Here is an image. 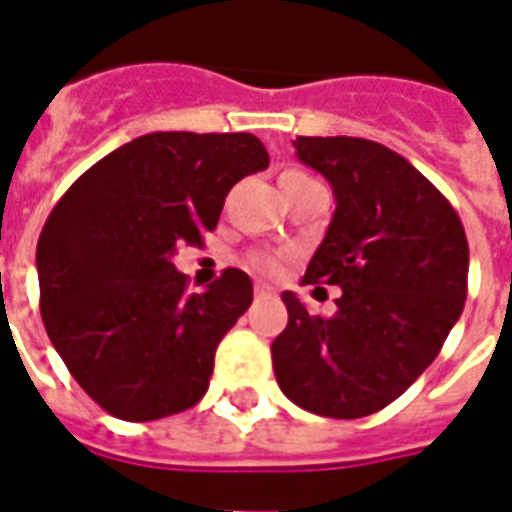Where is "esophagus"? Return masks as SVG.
I'll list each match as a JSON object with an SVG mask.
<instances>
[{"mask_svg": "<svg viewBox=\"0 0 512 512\" xmlns=\"http://www.w3.org/2000/svg\"><path fill=\"white\" fill-rule=\"evenodd\" d=\"M253 294H256V300H270V297H275V289H272V286H267V283H256Z\"/></svg>", "mask_w": 512, "mask_h": 512, "instance_id": "1", "label": "esophagus"}]
</instances>
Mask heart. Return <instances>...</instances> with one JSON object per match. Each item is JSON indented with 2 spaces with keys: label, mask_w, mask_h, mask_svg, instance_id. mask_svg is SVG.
I'll return each mask as SVG.
<instances>
[{
  "label": "heart",
  "mask_w": 512,
  "mask_h": 512,
  "mask_svg": "<svg viewBox=\"0 0 512 512\" xmlns=\"http://www.w3.org/2000/svg\"><path fill=\"white\" fill-rule=\"evenodd\" d=\"M248 267L259 275H278L286 267V253H272V251H259L248 256Z\"/></svg>",
  "instance_id": "1"
}]
</instances>
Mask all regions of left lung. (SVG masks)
<instances>
[{"instance_id":"1","label":"left lung","mask_w":512,"mask_h":512,"mask_svg":"<svg viewBox=\"0 0 512 512\" xmlns=\"http://www.w3.org/2000/svg\"><path fill=\"white\" fill-rule=\"evenodd\" d=\"M294 149L335 196L305 283L341 286V297L322 319L294 292L281 294L289 324L272 341L275 379L308 412L368 417L434 363L464 311V226L450 201L384 144L300 136Z\"/></svg>"}]
</instances>
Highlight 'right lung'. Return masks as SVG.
<instances>
[{"label": "right lung", "instance_id": "add662e5", "mask_svg": "<svg viewBox=\"0 0 512 512\" xmlns=\"http://www.w3.org/2000/svg\"><path fill=\"white\" fill-rule=\"evenodd\" d=\"M270 166L251 133L160 130L98 160L37 240L40 313L67 371L130 423L185 412L207 393L215 349L251 308L253 283L223 270L190 294L177 245H201L229 190Z\"/></svg>", "mask_w": 512, "mask_h": 512}]
</instances>
